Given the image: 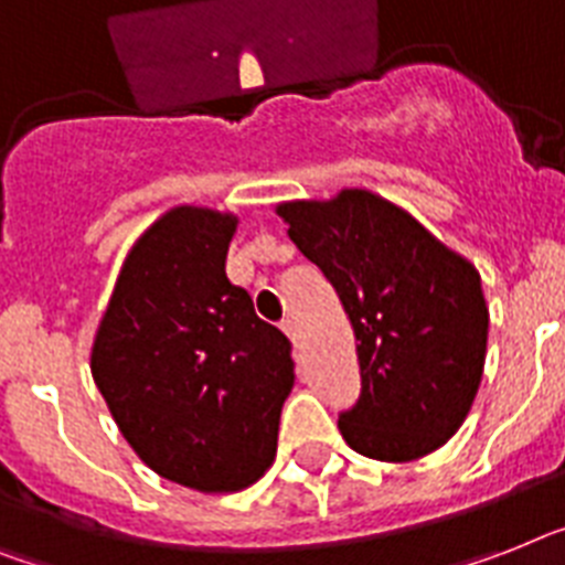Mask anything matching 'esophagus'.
Here are the masks:
<instances>
[{
    "label": "esophagus",
    "instance_id": "obj_1",
    "mask_svg": "<svg viewBox=\"0 0 565 565\" xmlns=\"http://www.w3.org/2000/svg\"><path fill=\"white\" fill-rule=\"evenodd\" d=\"M282 332H286L288 340H291L294 347H297V340H300V334H297V323H294V320H282Z\"/></svg>",
    "mask_w": 565,
    "mask_h": 565
}]
</instances>
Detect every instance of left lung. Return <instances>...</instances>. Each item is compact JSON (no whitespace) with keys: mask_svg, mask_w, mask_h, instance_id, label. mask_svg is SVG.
Masks as SVG:
<instances>
[{"mask_svg":"<svg viewBox=\"0 0 565 565\" xmlns=\"http://www.w3.org/2000/svg\"><path fill=\"white\" fill-rule=\"evenodd\" d=\"M277 213L334 286L358 340L361 395L340 413V436L381 461L439 450L482 381L488 306L477 268L370 190L282 202Z\"/></svg>","mask_w":565,"mask_h":565,"instance_id":"8db88e82","label":"left lung"}]
</instances>
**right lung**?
I'll use <instances>...</instances> for the list:
<instances>
[{
    "instance_id": "obj_1",
    "label": "right lung",
    "mask_w": 565,
    "mask_h": 565,
    "mask_svg": "<svg viewBox=\"0 0 565 565\" xmlns=\"http://www.w3.org/2000/svg\"><path fill=\"white\" fill-rule=\"evenodd\" d=\"M239 218L167 210L126 254L97 326L92 377L158 477L242 491L271 468L294 386L291 343L225 274Z\"/></svg>"
}]
</instances>
